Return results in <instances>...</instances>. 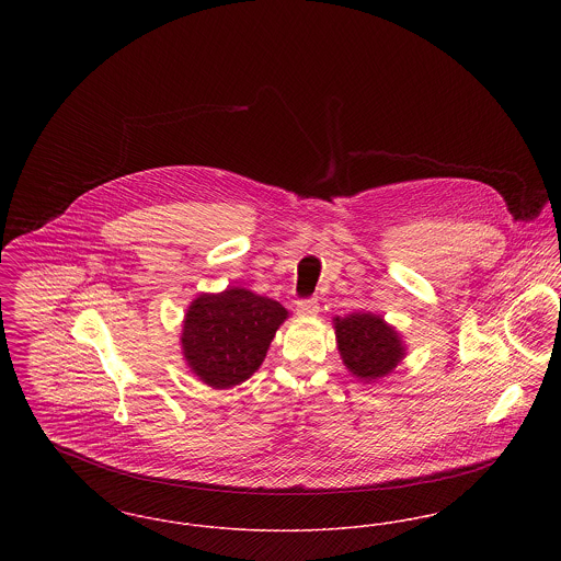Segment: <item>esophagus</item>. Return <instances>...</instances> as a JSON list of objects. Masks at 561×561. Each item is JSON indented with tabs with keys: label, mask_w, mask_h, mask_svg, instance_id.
I'll list each match as a JSON object with an SVG mask.
<instances>
[{
	"label": "esophagus",
	"mask_w": 561,
	"mask_h": 561,
	"mask_svg": "<svg viewBox=\"0 0 561 561\" xmlns=\"http://www.w3.org/2000/svg\"><path fill=\"white\" fill-rule=\"evenodd\" d=\"M296 311L302 318H316L320 313V302L318 298H302L296 302Z\"/></svg>",
	"instance_id": "34e87169"
}]
</instances>
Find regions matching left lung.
<instances>
[{
    "label": "left lung",
    "mask_w": 561,
    "mask_h": 561,
    "mask_svg": "<svg viewBox=\"0 0 561 561\" xmlns=\"http://www.w3.org/2000/svg\"><path fill=\"white\" fill-rule=\"evenodd\" d=\"M332 325L343 364L362 382L389 376L408 353L400 330L370 311L334 318Z\"/></svg>",
    "instance_id": "8db88e82"
}]
</instances>
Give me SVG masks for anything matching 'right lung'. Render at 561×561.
Segmentation results:
<instances>
[{
	"label": "right lung",
	"mask_w": 561,
	"mask_h": 561,
	"mask_svg": "<svg viewBox=\"0 0 561 561\" xmlns=\"http://www.w3.org/2000/svg\"><path fill=\"white\" fill-rule=\"evenodd\" d=\"M288 318L277 300L241 286L199 294L187 307L181 332L188 370L213 389L241 385L261 368Z\"/></svg>",
	"instance_id": "obj_1"
}]
</instances>
